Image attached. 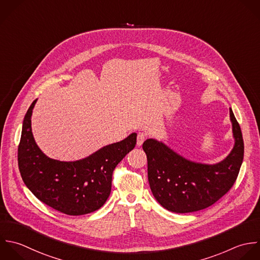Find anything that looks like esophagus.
Returning a JSON list of instances; mask_svg holds the SVG:
<instances>
[{
  "label": "esophagus",
  "mask_w": 260,
  "mask_h": 260,
  "mask_svg": "<svg viewBox=\"0 0 260 260\" xmlns=\"http://www.w3.org/2000/svg\"><path fill=\"white\" fill-rule=\"evenodd\" d=\"M146 138H147L146 134H144V133H139L138 136H137V145H138L139 147H141V146L143 145V143L145 142Z\"/></svg>",
  "instance_id": "1"
}]
</instances>
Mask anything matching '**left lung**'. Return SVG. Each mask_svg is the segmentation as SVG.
<instances>
[{
	"mask_svg": "<svg viewBox=\"0 0 260 260\" xmlns=\"http://www.w3.org/2000/svg\"><path fill=\"white\" fill-rule=\"evenodd\" d=\"M230 119L235 144L230 154L217 164L187 160L154 139L144 142L150 187L163 208L178 214L201 211L214 205L231 189L243 162L244 143L231 108Z\"/></svg>",
	"mask_w": 260,
	"mask_h": 260,
	"instance_id": "left-lung-1",
	"label": "left lung"
}]
</instances>
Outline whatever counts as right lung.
I'll use <instances>...</instances> for the list:
<instances>
[{"label": "right lung", "mask_w": 260, "mask_h": 260, "mask_svg": "<svg viewBox=\"0 0 260 260\" xmlns=\"http://www.w3.org/2000/svg\"><path fill=\"white\" fill-rule=\"evenodd\" d=\"M36 101L25 114L18 147V166L25 185L40 202L69 216L99 210L110 194L113 170L135 148L137 134L81 160H54L42 153L32 135L31 115Z\"/></svg>", "instance_id": "obj_1"}]
</instances>
